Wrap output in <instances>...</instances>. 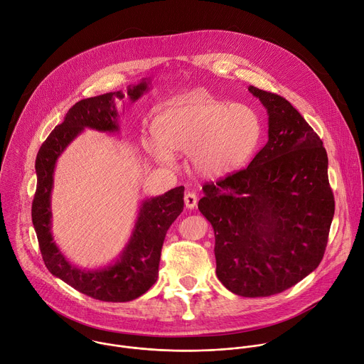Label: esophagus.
Returning <instances> with one entry per match:
<instances>
[{"label": "esophagus", "mask_w": 364, "mask_h": 364, "mask_svg": "<svg viewBox=\"0 0 364 364\" xmlns=\"http://www.w3.org/2000/svg\"><path fill=\"white\" fill-rule=\"evenodd\" d=\"M197 201H198V198H197L196 193H187L184 196V204L187 208H194L197 205Z\"/></svg>", "instance_id": "obj_1"}]
</instances>
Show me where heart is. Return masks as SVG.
<instances>
[{
  "mask_svg": "<svg viewBox=\"0 0 364 364\" xmlns=\"http://www.w3.org/2000/svg\"><path fill=\"white\" fill-rule=\"evenodd\" d=\"M151 129L157 141H147L146 150L157 163L168 164L170 151L187 154L193 171L207 180L243 168L263 137V121L253 107L196 92L171 100Z\"/></svg>",
  "mask_w": 364,
  "mask_h": 364,
  "instance_id": "1",
  "label": "heart"
}]
</instances>
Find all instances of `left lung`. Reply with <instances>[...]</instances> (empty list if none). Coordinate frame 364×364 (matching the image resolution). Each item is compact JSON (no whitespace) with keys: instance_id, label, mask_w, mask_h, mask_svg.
Masks as SVG:
<instances>
[{"instance_id":"1","label":"left lung","mask_w":364,"mask_h":364,"mask_svg":"<svg viewBox=\"0 0 364 364\" xmlns=\"http://www.w3.org/2000/svg\"><path fill=\"white\" fill-rule=\"evenodd\" d=\"M269 141L247 168L203 187L198 210L215 237V274L243 297L294 286L320 264L334 215L323 141L283 97L250 85Z\"/></svg>"}]
</instances>
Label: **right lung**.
Instances as JSON below:
<instances>
[{
	"instance_id": "right-lung-1",
	"label": "right lung",
	"mask_w": 364,
	"mask_h": 364,
	"mask_svg": "<svg viewBox=\"0 0 364 364\" xmlns=\"http://www.w3.org/2000/svg\"><path fill=\"white\" fill-rule=\"evenodd\" d=\"M150 88L151 80L141 78L137 84L129 85L126 94L119 90L75 102L63 123L43 143L36 160L37 190L31 215L43 260L53 276L101 301H132L156 283L166 232L184 207V187L144 198L140 203L132 235L118 257L102 267L81 269L68 262L54 241L51 230L54 171L60 156L85 129L108 134L119 133L117 101L127 97L136 102Z\"/></svg>"
}]
</instances>
